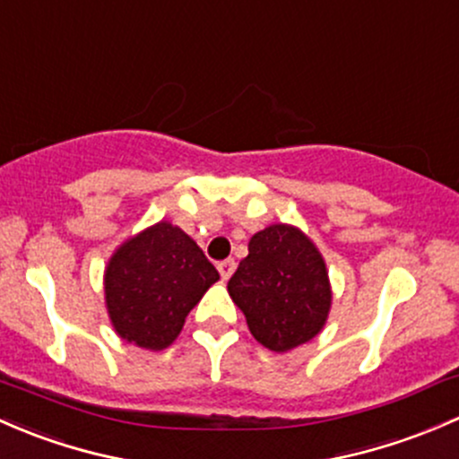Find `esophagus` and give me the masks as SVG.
<instances>
[{
	"mask_svg": "<svg viewBox=\"0 0 459 459\" xmlns=\"http://www.w3.org/2000/svg\"><path fill=\"white\" fill-rule=\"evenodd\" d=\"M234 269H236L234 258H228V261L219 263V273H221V278H223V281H230V276L234 273Z\"/></svg>",
	"mask_w": 459,
	"mask_h": 459,
	"instance_id": "esophagus-1",
	"label": "esophagus"
}]
</instances>
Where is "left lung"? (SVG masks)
Masks as SVG:
<instances>
[{
    "mask_svg": "<svg viewBox=\"0 0 459 459\" xmlns=\"http://www.w3.org/2000/svg\"><path fill=\"white\" fill-rule=\"evenodd\" d=\"M249 254L230 278L231 300L254 338L285 353L323 332L332 285L323 254L294 225H269L249 238Z\"/></svg>",
    "mask_w": 459,
    "mask_h": 459,
    "instance_id": "obj_1",
    "label": "left lung"
}]
</instances>
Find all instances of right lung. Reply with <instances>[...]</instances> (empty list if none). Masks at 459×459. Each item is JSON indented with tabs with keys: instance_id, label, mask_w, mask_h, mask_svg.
Returning a JSON list of instances; mask_svg holds the SVG:
<instances>
[{
	"instance_id": "add662e5",
	"label": "right lung",
	"mask_w": 459,
	"mask_h": 459,
	"mask_svg": "<svg viewBox=\"0 0 459 459\" xmlns=\"http://www.w3.org/2000/svg\"><path fill=\"white\" fill-rule=\"evenodd\" d=\"M216 281L219 272L195 240L160 221L127 238L108 261V316L126 342L160 351L177 340L187 314Z\"/></svg>"
}]
</instances>
